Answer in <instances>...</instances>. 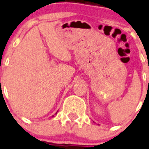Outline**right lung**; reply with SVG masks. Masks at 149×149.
<instances>
[{
	"mask_svg": "<svg viewBox=\"0 0 149 149\" xmlns=\"http://www.w3.org/2000/svg\"><path fill=\"white\" fill-rule=\"evenodd\" d=\"M57 112H58V111H57ZM56 113H57V112H56ZM54 115H53V117H54Z\"/></svg>",
	"mask_w": 149,
	"mask_h": 149,
	"instance_id": "1",
	"label": "right lung"
}]
</instances>
